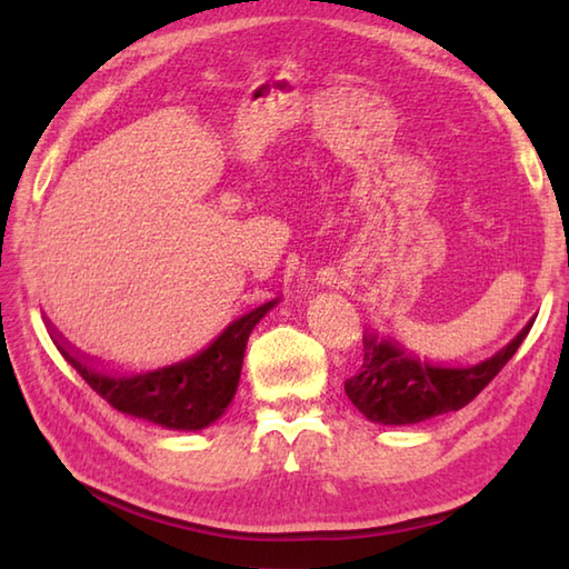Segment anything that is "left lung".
<instances>
[{"label":"left lung","instance_id":"left-lung-1","mask_svg":"<svg viewBox=\"0 0 569 569\" xmlns=\"http://www.w3.org/2000/svg\"><path fill=\"white\" fill-rule=\"evenodd\" d=\"M530 320L501 352L475 367H435L377 332L365 335V361L352 379L345 381V393L371 422L381 426H410L452 410L465 408L497 377L526 335Z\"/></svg>","mask_w":569,"mask_h":569}]
</instances>
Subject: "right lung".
Here are the masks:
<instances>
[{"mask_svg": "<svg viewBox=\"0 0 569 569\" xmlns=\"http://www.w3.org/2000/svg\"><path fill=\"white\" fill-rule=\"evenodd\" d=\"M273 306L276 300L241 316L200 355L137 377L100 371L76 347L60 340L51 325L48 328L53 330V342L68 365L112 408L168 430H202L232 403L249 335Z\"/></svg>", "mask_w": 569, "mask_h": 569, "instance_id": "right-lung-1", "label": "right lung"}]
</instances>
